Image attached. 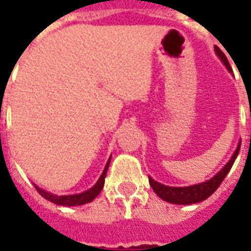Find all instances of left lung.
<instances>
[{
	"instance_id": "1",
	"label": "left lung",
	"mask_w": 251,
	"mask_h": 251,
	"mask_svg": "<svg viewBox=\"0 0 251 251\" xmlns=\"http://www.w3.org/2000/svg\"><path fill=\"white\" fill-rule=\"evenodd\" d=\"M215 52L218 56L221 57V60L223 62V64L227 67L228 71H232L231 66L228 64V60H227L226 55L223 52L215 47ZM251 117V111H250ZM239 149H241V144L238 145L237 151L232 154L231 160L225 165V168L219 171L218 174L210 179L208 181H204V183H200V184L189 185V187H168V185L160 184L157 181H154L152 177H149V184L153 188V191L157 194V196H160L161 199L165 200V201H169V203H174V204H194V203H199V201H203L208 196L215 192L218 187L222 184V181L225 180V177L227 176V174L230 172L232 164L237 158L238 153H239Z\"/></svg>"
}]
</instances>
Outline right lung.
I'll list each match as a JSON object with an SVG mask.
<instances>
[{
    "mask_svg": "<svg viewBox=\"0 0 251 251\" xmlns=\"http://www.w3.org/2000/svg\"><path fill=\"white\" fill-rule=\"evenodd\" d=\"M109 164L110 160L106 164V168H104L103 174L102 176L99 177V180L97 181V184L94 185L93 188H90L86 192H82V194H77V195H68V196H57V195H52L50 192H47L44 189L39 188V187H36L37 189V192L44 198V199L50 200L52 203H55V204L59 205H68V207H71V205H82L86 204V203H90V201H93L99 194H100V191L103 188L104 184V177H106V172H107V168H109Z\"/></svg>",
    "mask_w": 251,
    "mask_h": 251,
    "instance_id": "1",
    "label": "right lung"
}]
</instances>
